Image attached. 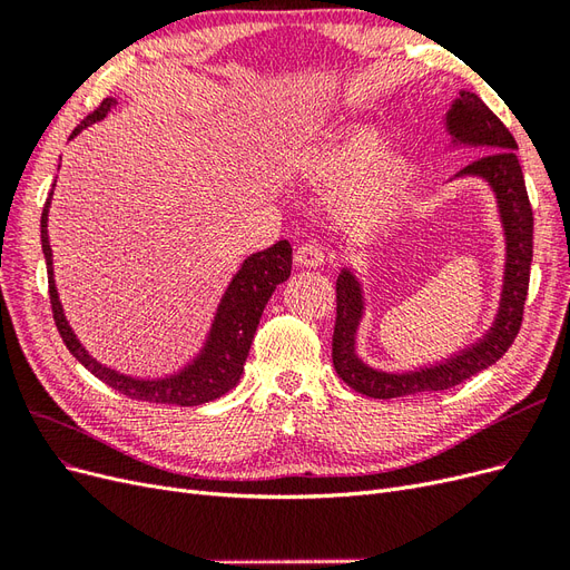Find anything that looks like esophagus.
I'll return each mask as SVG.
<instances>
[{
  "mask_svg": "<svg viewBox=\"0 0 570 570\" xmlns=\"http://www.w3.org/2000/svg\"><path fill=\"white\" fill-rule=\"evenodd\" d=\"M295 262L297 266H306V268H316L325 262V252L321 245L316 243H304L297 247L295 252Z\"/></svg>",
  "mask_w": 570,
  "mask_h": 570,
  "instance_id": "34e87169",
  "label": "esophagus"
}]
</instances>
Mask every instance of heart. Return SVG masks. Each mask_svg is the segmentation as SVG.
Wrapping results in <instances>:
<instances>
[{"instance_id":"obj_1","label":"heart","mask_w":570,"mask_h":570,"mask_svg":"<svg viewBox=\"0 0 570 570\" xmlns=\"http://www.w3.org/2000/svg\"><path fill=\"white\" fill-rule=\"evenodd\" d=\"M385 142L373 130H352L318 149L306 164V178L323 193H344L340 212L354 226H373L394 204L404 168L383 159Z\"/></svg>"}]
</instances>
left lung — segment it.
<instances>
[{
    "label": "left lung",
    "mask_w": 570,
    "mask_h": 570,
    "mask_svg": "<svg viewBox=\"0 0 570 570\" xmlns=\"http://www.w3.org/2000/svg\"><path fill=\"white\" fill-rule=\"evenodd\" d=\"M446 130L459 145L482 147L478 159L461 168L459 176L485 178L499 204L507 235V268L504 289L499 314L490 333L475 342L473 347L446 358L444 364L411 371V373H383L366 366L354 352L356 325L364 314L358 281L352 271L344 268L337 278V316L333 333V366L337 375L356 392L373 400H392V396L423 394L450 390L475 373L497 364L513 344L521 331L523 308L530 285L532 262V206L523 180V170L515 157L513 135L473 92H459V99L446 114Z\"/></svg>",
    "instance_id": "left-lung-1"
}]
</instances>
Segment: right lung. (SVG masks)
Returning <instances> with one entry per match:
<instances>
[{
	"label": "right lung",
	"mask_w": 570,
	"mask_h": 570,
	"mask_svg": "<svg viewBox=\"0 0 570 570\" xmlns=\"http://www.w3.org/2000/svg\"><path fill=\"white\" fill-rule=\"evenodd\" d=\"M116 99L107 97L101 105L80 120V126L71 132L76 137L82 128H88L95 120L105 118ZM51 204V193L45 202L42 218H40V237H42V252L47 262V278H49V304L51 314H55L57 331L80 364L88 368L101 383H107L116 392L130 396V400H140L149 404H178V406H197L214 402L218 396L226 394L239 383V375L245 371V361L252 347V340L256 333L258 318L264 314V306L271 299L273 289L289 278L292 271V247L287 239H281L273 247L252 254L243 268L237 271L233 283L228 285L226 295L220 299L216 312L209 340H206L202 354L176 375L161 377V381H140V377H130L124 373H116L114 368L101 366L78 342L76 333L68 325L63 308L57 295L55 285V268H51V247L47 237V214Z\"/></svg>",
	"instance_id": "add662e5"
}]
</instances>
